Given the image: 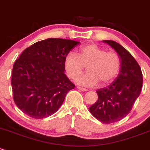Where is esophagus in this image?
I'll return each instance as SVG.
<instances>
[{
    "label": "esophagus",
    "instance_id": "1",
    "mask_svg": "<svg viewBox=\"0 0 150 150\" xmlns=\"http://www.w3.org/2000/svg\"><path fill=\"white\" fill-rule=\"evenodd\" d=\"M76 88L78 89V90H81V91H84V92H85V91H87V89H86V88H83V87H76Z\"/></svg>",
    "mask_w": 150,
    "mask_h": 150
}]
</instances>
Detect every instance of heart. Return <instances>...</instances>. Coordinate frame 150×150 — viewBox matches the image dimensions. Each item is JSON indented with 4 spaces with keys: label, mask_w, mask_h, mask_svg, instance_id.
<instances>
[{
    "label": "heart",
    "mask_w": 150,
    "mask_h": 150,
    "mask_svg": "<svg viewBox=\"0 0 150 150\" xmlns=\"http://www.w3.org/2000/svg\"><path fill=\"white\" fill-rule=\"evenodd\" d=\"M87 66L88 72L77 77L76 81L84 86L105 85L115 79L120 70L117 54L106 52L97 44H89L79 48L78 52H70L64 59V68L69 78L74 79Z\"/></svg>",
    "instance_id": "obj_1"
}]
</instances>
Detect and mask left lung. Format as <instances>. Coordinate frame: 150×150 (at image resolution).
<instances>
[{
	"instance_id": "8db88e82",
	"label": "left lung",
	"mask_w": 150,
	"mask_h": 150,
	"mask_svg": "<svg viewBox=\"0 0 150 150\" xmlns=\"http://www.w3.org/2000/svg\"><path fill=\"white\" fill-rule=\"evenodd\" d=\"M103 41L117 53L121 62L120 71L112 84L96 90L98 98L89 109L99 121L110 124L121 120L130 113L140 95L143 76L136 60L122 46L111 40Z\"/></svg>"
}]
</instances>
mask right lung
I'll return each mask as SVG.
<instances>
[{
  "mask_svg": "<svg viewBox=\"0 0 150 150\" xmlns=\"http://www.w3.org/2000/svg\"><path fill=\"white\" fill-rule=\"evenodd\" d=\"M79 41L47 38L25 49L14 63L11 75L17 107L35 119L55 113L75 85L65 74L64 59Z\"/></svg>",
  "mask_w": 150,
  "mask_h": 150,
  "instance_id": "1",
  "label": "right lung"
}]
</instances>
